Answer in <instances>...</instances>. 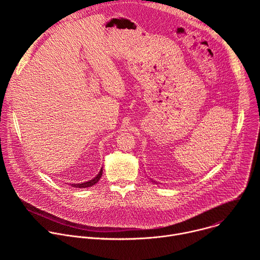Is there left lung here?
Listing matches in <instances>:
<instances>
[{"instance_id": "obj_1", "label": "left lung", "mask_w": 260, "mask_h": 260, "mask_svg": "<svg viewBox=\"0 0 260 260\" xmlns=\"http://www.w3.org/2000/svg\"><path fill=\"white\" fill-rule=\"evenodd\" d=\"M150 180H151V182H152V183H156L155 181H152V179H150Z\"/></svg>"}]
</instances>
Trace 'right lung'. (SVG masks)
I'll use <instances>...</instances> for the list:
<instances>
[{"instance_id":"obj_1","label":"right lung","mask_w":260,"mask_h":260,"mask_svg":"<svg viewBox=\"0 0 260 260\" xmlns=\"http://www.w3.org/2000/svg\"><path fill=\"white\" fill-rule=\"evenodd\" d=\"M102 175H103V168L101 169V171L99 172V174H98L94 178H92L91 180L86 181V182L76 183V184H75V183H73V184H71V186H73V187H76V188H86V187H91L92 185H94V184H96V183L99 182V180L101 179Z\"/></svg>"}]
</instances>
